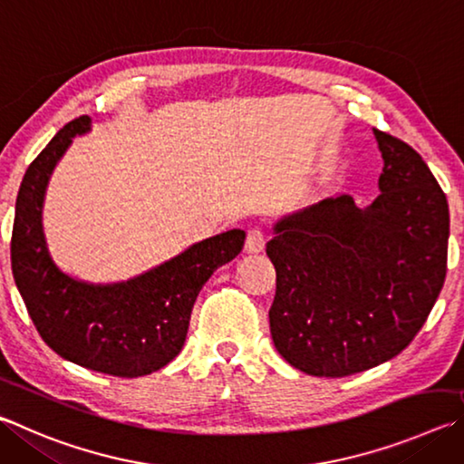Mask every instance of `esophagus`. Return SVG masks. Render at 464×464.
I'll return each instance as SVG.
<instances>
[{"mask_svg":"<svg viewBox=\"0 0 464 464\" xmlns=\"http://www.w3.org/2000/svg\"><path fill=\"white\" fill-rule=\"evenodd\" d=\"M266 247V233L261 227H251L247 231V239H246V251L247 254H259L261 249Z\"/></svg>","mask_w":464,"mask_h":464,"instance_id":"1","label":"esophagus"}]
</instances>
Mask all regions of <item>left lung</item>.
I'll return each mask as SVG.
<instances>
[{
  "mask_svg": "<svg viewBox=\"0 0 464 464\" xmlns=\"http://www.w3.org/2000/svg\"><path fill=\"white\" fill-rule=\"evenodd\" d=\"M373 133L382 195L367 208L347 195L320 200L277 221L266 246L276 267L274 344L314 377H347L400 355L444 285L446 195L414 148Z\"/></svg>",
  "mask_w": 464,
  "mask_h": 464,
  "instance_id": "8db88e82",
  "label": "left lung"
}]
</instances>
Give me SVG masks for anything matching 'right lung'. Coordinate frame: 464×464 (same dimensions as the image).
<instances>
[{
  "instance_id": "1",
  "label": "right lung",
  "mask_w": 464,
  "mask_h": 464,
  "mask_svg": "<svg viewBox=\"0 0 464 464\" xmlns=\"http://www.w3.org/2000/svg\"><path fill=\"white\" fill-rule=\"evenodd\" d=\"M91 117L66 123L28 166L15 200L12 272L44 343L63 359L115 377L154 373L179 355L198 292L217 267L237 257L246 231L190 246L150 272L117 284H89L61 272L48 254L42 205L58 160Z\"/></svg>"
}]
</instances>
